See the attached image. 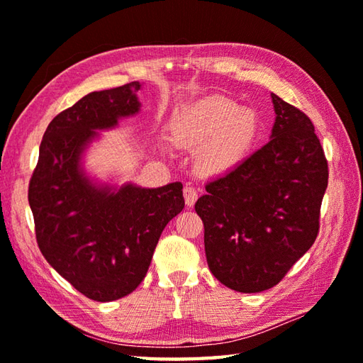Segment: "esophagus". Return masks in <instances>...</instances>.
Here are the masks:
<instances>
[{
    "mask_svg": "<svg viewBox=\"0 0 363 363\" xmlns=\"http://www.w3.org/2000/svg\"><path fill=\"white\" fill-rule=\"evenodd\" d=\"M184 199H186L187 207H194L198 199V190L191 186L184 187Z\"/></svg>",
    "mask_w": 363,
    "mask_h": 363,
    "instance_id": "1",
    "label": "esophagus"
}]
</instances>
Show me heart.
I'll use <instances>...</instances> for the list:
<instances>
[{
	"label": "heart",
	"instance_id": "obj_1",
	"mask_svg": "<svg viewBox=\"0 0 363 363\" xmlns=\"http://www.w3.org/2000/svg\"><path fill=\"white\" fill-rule=\"evenodd\" d=\"M181 135L206 143L203 165L211 173H225L240 165L260 133L259 115L226 98L213 96L195 104L181 118Z\"/></svg>",
	"mask_w": 363,
	"mask_h": 363
}]
</instances>
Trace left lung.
<instances>
[{
    "label": "left lung",
    "instance_id": "8db88e82",
    "mask_svg": "<svg viewBox=\"0 0 363 363\" xmlns=\"http://www.w3.org/2000/svg\"><path fill=\"white\" fill-rule=\"evenodd\" d=\"M272 99L269 142L207 182L195 204L207 265L221 284L242 293L274 287L309 251L328 187V160L313 123L277 95Z\"/></svg>",
    "mask_w": 363,
    "mask_h": 363
}]
</instances>
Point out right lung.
I'll list each match as a JSON object with an SVG mask.
<instances>
[{"instance_id":"right-lung-1","label":"right lung","mask_w":363,"mask_h":363,"mask_svg":"<svg viewBox=\"0 0 363 363\" xmlns=\"http://www.w3.org/2000/svg\"><path fill=\"white\" fill-rule=\"evenodd\" d=\"M140 82L81 98L46 128L28 199L43 257L73 287L99 303L134 291L148 272L168 221L184 209L182 184L157 189L98 186L81 156L118 120L140 111Z\"/></svg>"}]
</instances>
